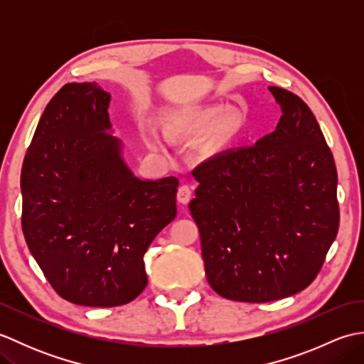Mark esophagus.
<instances>
[{
    "label": "esophagus",
    "instance_id": "obj_1",
    "mask_svg": "<svg viewBox=\"0 0 364 364\" xmlns=\"http://www.w3.org/2000/svg\"><path fill=\"white\" fill-rule=\"evenodd\" d=\"M191 196H192V191H191V188L188 186V184H183V186L178 188V192H176V200H178V202H180L181 205H186V203H189Z\"/></svg>",
    "mask_w": 364,
    "mask_h": 364
}]
</instances>
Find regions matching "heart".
<instances>
[{
    "instance_id": "1",
    "label": "heart",
    "mask_w": 364,
    "mask_h": 364,
    "mask_svg": "<svg viewBox=\"0 0 364 364\" xmlns=\"http://www.w3.org/2000/svg\"><path fill=\"white\" fill-rule=\"evenodd\" d=\"M167 133L175 139L202 137L214 131L210 149L219 150L228 144L239 131V123L225 117V111L219 106L202 107V109H188L170 115L167 120ZM146 144L150 146H159L161 137L158 131L146 129L144 133Z\"/></svg>"
}]
</instances>
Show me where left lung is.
Here are the masks:
<instances>
[{
    "label": "left lung",
    "instance_id": "obj_1",
    "mask_svg": "<svg viewBox=\"0 0 364 364\" xmlns=\"http://www.w3.org/2000/svg\"><path fill=\"white\" fill-rule=\"evenodd\" d=\"M269 90L282 107L274 133L192 170L208 283L250 304L310 286L339 227L336 166L318 120L296 94Z\"/></svg>",
    "mask_w": 364,
    "mask_h": 364
}]
</instances>
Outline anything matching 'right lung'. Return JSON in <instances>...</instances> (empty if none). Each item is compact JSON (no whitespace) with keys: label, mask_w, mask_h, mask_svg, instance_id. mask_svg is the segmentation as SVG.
Listing matches in <instances>:
<instances>
[{"label":"right lung","mask_w":364,"mask_h":364,"mask_svg":"<svg viewBox=\"0 0 364 364\" xmlns=\"http://www.w3.org/2000/svg\"><path fill=\"white\" fill-rule=\"evenodd\" d=\"M111 95L70 82L46 105L21 168V228L60 297L129 304L146 286L144 253L176 215L178 178L139 180L111 129Z\"/></svg>","instance_id":"1"}]
</instances>
